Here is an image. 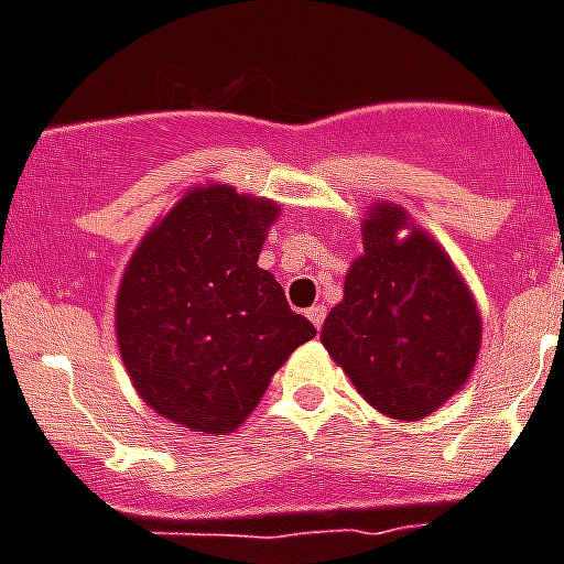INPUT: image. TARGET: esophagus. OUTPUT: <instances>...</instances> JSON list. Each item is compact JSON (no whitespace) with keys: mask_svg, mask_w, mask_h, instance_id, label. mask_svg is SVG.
<instances>
[{"mask_svg":"<svg viewBox=\"0 0 564 564\" xmlns=\"http://www.w3.org/2000/svg\"><path fill=\"white\" fill-rule=\"evenodd\" d=\"M308 319L314 323V328L319 332L325 323V305H314V308H308Z\"/></svg>","mask_w":564,"mask_h":564,"instance_id":"1","label":"esophagus"}]
</instances>
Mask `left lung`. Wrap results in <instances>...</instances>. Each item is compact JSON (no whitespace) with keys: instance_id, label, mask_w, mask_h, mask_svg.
I'll list each match as a JSON object with an SVG mask.
<instances>
[{"instance_id":"obj_1","label":"left lung","mask_w":564,"mask_h":564,"mask_svg":"<svg viewBox=\"0 0 564 564\" xmlns=\"http://www.w3.org/2000/svg\"><path fill=\"white\" fill-rule=\"evenodd\" d=\"M400 229L410 230L406 240L397 239ZM319 337L377 412L421 421L473 375L481 316L438 241L409 225L398 204H375L362 221V256Z\"/></svg>"}]
</instances>
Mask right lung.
I'll list each match as a JSON object with an SVG mask.
<instances>
[{
    "label": "right lung",
    "mask_w": 564,
    "mask_h": 564,
    "mask_svg": "<svg viewBox=\"0 0 564 564\" xmlns=\"http://www.w3.org/2000/svg\"><path fill=\"white\" fill-rule=\"evenodd\" d=\"M279 204L193 187L143 236L120 279L115 328L147 406L204 435L245 423L314 325L259 268Z\"/></svg>",
    "instance_id": "right-lung-1"
}]
</instances>
